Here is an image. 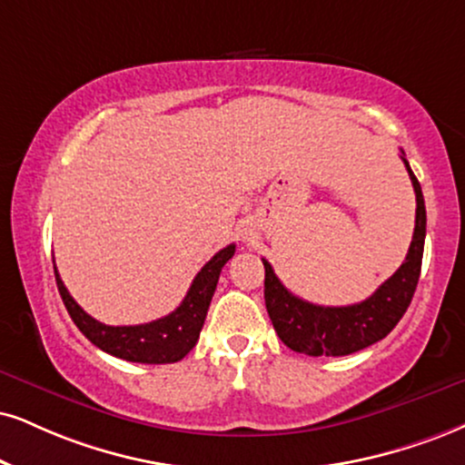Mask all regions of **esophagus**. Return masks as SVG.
<instances>
[{"mask_svg": "<svg viewBox=\"0 0 465 465\" xmlns=\"http://www.w3.org/2000/svg\"><path fill=\"white\" fill-rule=\"evenodd\" d=\"M243 234H245V239H252V237H254V223H252V222H245V226H243Z\"/></svg>", "mask_w": 465, "mask_h": 465, "instance_id": "obj_1", "label": "esophagus"}]
</instances>
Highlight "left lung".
I'll return each mask as SVG.
<instances>
[{"label": "left lung", "mask_w": 465, "mask_h": 465, "mask_svg": "<svg viewBox=\"0 0 465 465\" xmlns=\"http://www.w3.org/2000/svg\"><path fill=\"white\" fill-rule=\"evenodd\" d=\"M416 193V226L403 265L372 293L369 300L351 306H317L291 293L280 282L269 262L265 265V306L280 341L297 353L349 355L371 347L394 330L420 278L422 250L427 234V211L420 183L411 172L405 153L401 154Z\"/></svg>", "instance_id": "8db88e82"}]
</instances>
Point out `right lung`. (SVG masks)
Returning a JSON list of instances; mask_svg holds the SVG:
<instances>
[{"label":"right lung","mask_w":465,"mask_h":465,"mask_svg":"<svg viewBox=\"0 0 465 465\" xmlns=\"http://www.w3.org/2000/svg\"><path fill=\"white\" fill-rule=\"evenodd\" d=\"M232 256V243L217 252L213 259L200 269L198 276L189 286L185 300L181 302V306L174 312L142 325H105L93 319L73 300L55 267L54 272L57 291H60L68 314H71L79 331L93 345L103 349L105 353L116 355L120 360H127V362L172 364L179 362L196 347L211 297H213L217 280H220V272Z\"/></svg>","instance_id":"add662e5"}]
</instances>
